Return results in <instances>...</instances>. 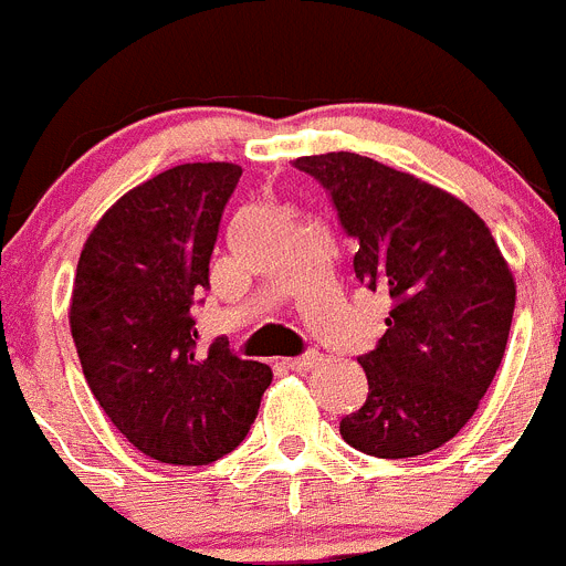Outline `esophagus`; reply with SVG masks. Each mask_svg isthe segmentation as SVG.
Wrapping results in <instances>:
<instances>
[{
	"instance_id": "1",
	"label": "esophagus",
	"mask_w": 566,
	"mask_h": 566,
	"mask_svg": "<svg viewBox=\"0 0 566 566\" xmlns=\"http://www.w3.org/2000/svg\"><path fill=\"white\" fill-rule=\"evenodd\" d=\"M317 363H319V352H306V354H300V357L286 359V365L292 368V371H308V368H314Z\"/></svg>"
}]
</instances>
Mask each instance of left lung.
<instances>
[{
    "mask_svg": "<svg viewBox=\"0 0 566 566\" xmlns=\"http://www.w3.org/2000/svg\"><path fill=\"white\" fill-rule=\"evenodd\" d=\"M294 167L332 195L357 240L359 283L391 297L377 348L357 357L368 399L339 433L379 459L437 451L476 413L504 357L516 283L496 240L451 192L365 155H306Z\"/></svg>",
    "mask_w": 566,
    "mask_h": 566,
    "instance_id": "8db88e82",
    "label": "left lung"
}]
</instances>
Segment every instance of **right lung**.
<instances>
[{
  "label": "right lung",
  "instance_id": "obj_1",
  "mask_svg": "<svg viewBox=\"0 0 566 566\" xmlns=\"http://www.w3.org/2000/svg\"><path fill=\"white\" fill-rule=\"evenodd\" d=\"M243 169L181 164L104 212L78 258L70 332L90 391L129 444L167 464H209L243 442L272 382L223 337L203 352L195 306L209 289L223 207Z\"/></svg>",
  "mask_w": 566,
  "mask_h": 566
}]
</instances>
